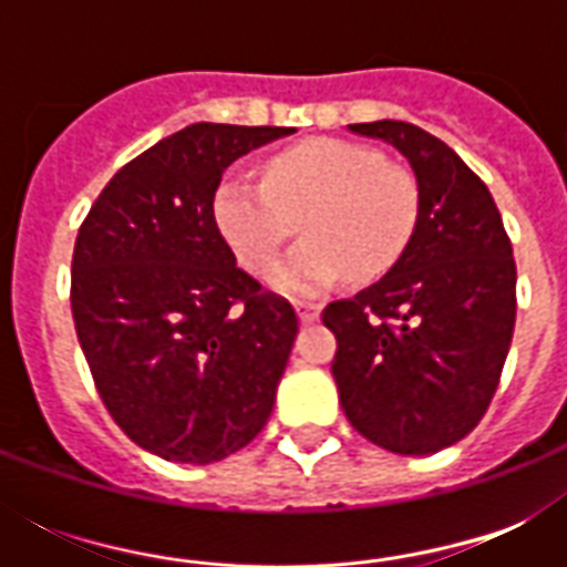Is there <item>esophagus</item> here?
Masks as SVG:
<instances>
[{
  "instance_id": "34e87169",
  "label": "esophagus",
  "mask_w": 567,
  "mask_h": 567,
  "mask_svg": "<svg viewBox=\"0 0 567 567\" xmlns=\"http://www.w3.org/2000/svg\"><path fill=\"white\" fill-rule=\"evenodd\" d=\"M293 309H297V318H300V323H315V320L320 318L318 302H293Z\"/></svg>"
}]
</instances>
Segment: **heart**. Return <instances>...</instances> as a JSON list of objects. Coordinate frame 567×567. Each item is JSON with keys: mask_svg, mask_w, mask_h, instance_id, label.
Listing matches in <instances>:
<instances>
[{"mask_svg": "<svg viewBox=\"0 0 567 567\" xmlns=\"http://www.w3.org/2000/svg\"><path fill=\"white\" fill-rule=\"evenodd\" d=\"M214 220L252 274L274 265L300 223L306 238L270 270V285L309 297L347 274L373 282L403 258L417 223V185L371 146L315 137L267 158L265 185L223 182Z\"/></svg>", "mask_w": 567, "mask_h": 567, "instance_id": "b5f03b06", "label": "heart"}]
</instances>
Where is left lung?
I'll return each mask as SVG.
<instances>
[{
  "label": "left lung",
  "instance_id": "left-lung-1",
  "mask_svg": "<svg viewBox=\"0 0 567 567\" xmlns=\"http://www.w3.org/2000/svg\"><path fill=\"white\" fill-rule=\"evenodd\" d=\"M385 141L417 182L403 258L353 300L323 309L347 421L377 447L430 456L474 430L492 403L515 329V258L480 176L403 120L347 126Z\"/></svg>",
  "mask_w": 567,
  "mask_h": 567
}]
</instances>
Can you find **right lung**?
<instances>
[{
  "mask_svg": "<svg viewBox=\"0 0 567 567\" xmlns=\"http://www.w3.org/2000/svg\"><path fill=\"white\" fill-rule=\"evenodd\" d=\"M285 126L194 123L105 185L73 252L75 336L120 430L167 462L208 465L267 423L297 315L244 274L214 220L240 155Z\"/></svg>",
  "mask_w": 567,
  "mask_h": 567,
  "instance_id": "1",
  "label": "right lung"
}]
</instances>
